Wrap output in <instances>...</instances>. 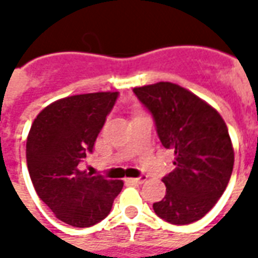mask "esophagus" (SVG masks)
Masks as SVG:
<instances>
[{
  "label": "esophagus",
  "instance_id": "34e87169",
  "mask_svg": "<svg viewBox=\"0 0 258 258\" xmlns=\"http://www.w3.org/2000/svg\"><path fill=\"white\" fill-rule=\"evenodd\" d=\"M145 179H146L145 175H141V177H138V178H128V182H131V184H142Z\"/></svg>",
  "mask_w": 258,
  "mask_h": 258
}]
</instances>
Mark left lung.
Listing matches in <instances>:
<instances>
[{"mask_svg": "<svg viewBox=\"0 0 258 258\" xmlns=\"http://www.w3.org/2000/svg\"><path fill=\"white\" fill-rule=\"evenodd\" d=\"M133 92L153 117L162 145L175 155V168L163 177L166 196L153 203V210L174 225L198 221L221 198L232 174L227 125L216 109L173 83L138 87Z\"/></svg>", "mask_w": 258, "mask_h": 258, "instance_id": "left-lung-1", "label": "left lung"}]
</instances>
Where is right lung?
<instances>
[{
    "mask_svg": "<svg viewBox=\"0 0 258 258\" xmlns=\"http://www.w3.org/2000/svg\"><path fill=\"white\" fill-rule=\"evenodd\" d=\"M117 98L118 92H95L53 102L37 116L27 137L34 189L56 218L72 227L102 221L123 189V181L80 170Z\"/></svg>",
    "mask_w": 258,
    "mask_h": 258,
    "instance_id": "obj_1",
    "label": "right lung"
}]
</instances>
